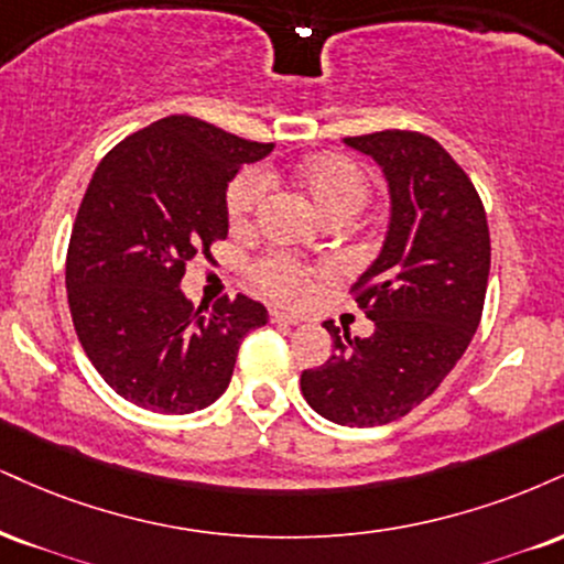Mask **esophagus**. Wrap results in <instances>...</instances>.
<instances>
[{"mask_svg": "<svg viewBox=\"0 0 564 564\" xmlns=\"http://www.w3.org/2000/svg\"><path fill=\"white\" fill-rule=\"evenodd\" d=\"M270 321L281 323V325H300L302 317L289 315V312H281V310H273V312H270Z\"/></svg>", "mask_w": 564, "mask_h": 564, "instance_id": "1", "label": "esophagus"}]
</instances>
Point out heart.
<instances>
[{"label":"heart","mask_w":564,"mask_h":564,"mask_svg":"<svg viewBox=\"0 0 564 564\" xmlns=\"http://www.w3.org/2000/svg\"><path fill=\"white\" fill-rule=\"evenodd\" d=\"M296 186L310 196L325 220L334 215L351 217L370 196V181L355 160L344 154H317L302 162ZM268 192V178L249 171L228 186V217L234 228H247ZM254 283L270 300L294 304L307 294V273L286 254H270L254 264Z\"/></svg>","instance_id":"1"}]
</instances>
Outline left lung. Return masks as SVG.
Returning <instances> with one entry per match:
<instances>
[{
    "label": "left lung",
    "instance_id": "8db88e82",
    "mask_svg": "<svg viewBox=\"0 0 564 564\" xmlns=\"http://www.w3.org/2000/svg\"><path fill=\"white\" fill-rule=\"evenodd\" d=\"M389 186V230L357 278L372 334L351 338L325 321L334 355L302 372L317 415L349 429L404 417L449 376L478 330L491 239L480 196L438 141L415 131L351 135Z\"/></svg>",
    "mask_w": 564,
    "mask_h": 564
}]
</instances>
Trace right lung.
Returning <instances> with one entry per match:
<instances>
[{
    "label": "right lung",
    "mask_w": 564,
    "mask_h": 564,
    "mask_svg": "<svg viewBox=\"0 0 564 564\" xmlns=\"http://www.w3.org/2000/svg\"><path fill=\"white\" fill-rule=\"evenodd\" d=\"M270 152L171 115L94 171L67 247V302L86 357L135 406L205 410L228 389L241 338L268 323V310L243 294L194 307L181 278L228 236V183Z\"/></svg>",
    "instance_id": "1"
}]
</instances>
